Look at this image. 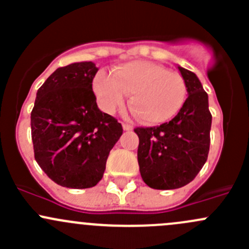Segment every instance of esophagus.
Here are the masks:
<instances>
[{"mask_svg":"<svg viewBox=\"0 0 249 249\" xmlns=\"http://www.w3.org/2000/svg\"><path fill=\"white\" fill-rule=\"evenodd\" d=\"M123 129H124L125 131H130V130L134 129V126L130 124H126V123H123Z\"/></svg>","mask_w":249,"mask_h":249,"instance_id":"obj_1","label":"esophagus"}]
</instances>
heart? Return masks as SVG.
Listing matches in <instances>:
<instances>
[{
	"mask_svg": "<svg viewBox=\"0 0 249 249\" xmlns=\"http://www.w3.org/2000/svg\"><path fill=\"white\" fill-rule=\"evenodd\" d=\"M100 107L107 113L123 106L126 94L130 107L148 124H162L179 113L187 97L184 79L150 61L118 65L112 74L101 71L92 79Z\"/></svg>",
	"mask_w": 249,
	"mask_h": 249,
	"instance_id": "b5f03b06",
	"label": "heart"
}]
</instances>
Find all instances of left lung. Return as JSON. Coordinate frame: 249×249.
Here are the masks:
<instances>
[{"mask_svg": "<svg viewBox=\"0 0 249 249\" xmlns=\"http://www.w3.org/2000/svg\"><path fill=\"white\" fill-rule=\"evenodd\" d=\"M188 97L177 115L160 126L136 127L141 177L153 189L169 190L192 182L207 160L212 115L208 95L194 72L178 66Z\"/></svg>", "mask_w": 249, "mask_h": 249, "instance_id": "1", "label": "left lung"}]
</instances>
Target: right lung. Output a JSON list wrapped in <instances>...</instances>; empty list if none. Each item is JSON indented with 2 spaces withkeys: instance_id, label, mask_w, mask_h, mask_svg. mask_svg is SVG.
<instances>
[{
  "instance_id": "1",
  "label": "right lung",
  "mask_w": 249,
  "mask_h": 249,
  "mask_svg": "<svg viewBox=\"0 0 249 249\" xmlns=\"http://www.w3.org/2000/svg\"><path fill=\"white\" fill-rule=\"evenodd\" d=\"M97 71L91 61L60 67L37 91L31 112L35 159L61 187H95L123 134L122 124L97 107L92 91Z\"/></svg>"
}]
</instances>
